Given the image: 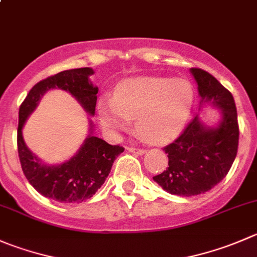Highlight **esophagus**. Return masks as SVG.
Returning <instances> with one entry per match:
<instances>
[{"mask_svg":"<svg viewBox=\"0 0 257 257\" xmlns=\"http://www.w3.org/2000/svg\"><path fill=\"white\" fill-rule=\"evenodd\" d=\"M128 152H131V153H134V154H138V156H143V154L146 153V151H144V149L133 148V147H131V148H128Z\"/></svg>","mask_w":257,"mask_h":257,"instance_id":"34e87169","label":"esophagus"}]
</instances>
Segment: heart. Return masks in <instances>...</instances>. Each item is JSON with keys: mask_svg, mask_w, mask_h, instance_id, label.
I'll use <instances>...</instances> for the list:
<instances>
[{"mask_svg": "<svg viewBox=\"0 0 257 257\" xmlns=\"http://www.w3.org/2000/svg\"><path fill=\"white\" fill-rule=\"evenodd\" d=\"M195 90L186 80L169 78L126 79L115 88L113 98H103L99 118L109 131H125L131 119L147 141L164 144L181 134L191 115Z\"/></svg>", "mask_w": 257, "mask_h": 257, "instance_id": "1", "label": "heart"}]
</instances>
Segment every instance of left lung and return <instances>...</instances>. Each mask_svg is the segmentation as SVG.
Segmentation results:
<instances>
[{
	"label": "left lung",
	"mask_w": 257,
	"mask_h": 257,
	"mask_svg": "<svg viewBox=\"0 0 257 257\" xmlns=\"http://www.w3.org/2000/svg\"><path fill=\"white\" fill-rule=\"evenodd\" d=\"M191 74L197 83L200 110L210 105L221 110V115L215 125L196 115L173 143L164 147L168 168L153 179L181 197L205 193L225 178L237 154L240 134L232 94L202 69L192 68Z\"/></svg>",
	"instance_id": "left-lung-1"
}]
</instances>
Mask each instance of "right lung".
<instances>
[{
  "label": "right lung",
  "mask_w": 257,
  "mask_h": 257,
  "mask_svg": "<svg viewBox=\"0 0 257 257\" xmlns=\"http://www.w3.org/2000/svg\"><path fill=\"white\" fill-rule=\"evenodd\" d=\"M91 68L71 69L37 83L20 106L17 148L22 171L27 181L42 196L64 203H81L95 195L110 173L114 161L124 148L110 146L93 134V121H89V134L69 161L60 164L44 163L29 148L22 137L27 118L34 113L45 93L61 89L70 93L91 116L95 114L98 86L90 81Z\"/></svg>",
  "instance_id": "right-lung-1"
}]
</instances>
